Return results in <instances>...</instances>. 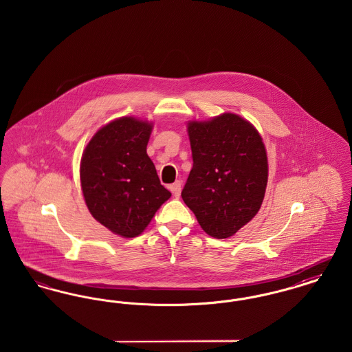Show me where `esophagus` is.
Masks as SVG:
<instances>
[{"label":"esophagus","instance_id":"obj_1","mask_svg":"<svg viewBox=\"0 0 352 352\" xmlns=\"http://www.w3.org/2000/svg\"><path fill=\"white\" fill-rule=\"evenodd\" d=\"M181 188H182V184L179 181H177V182H174V184L170 186V191L173 192V195L175 197V198H179L181 197Z\"/></svg>","mask_w":352,"mask_h":352}]
</instances>
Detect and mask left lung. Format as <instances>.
I'll return each instance as SVG.
<instances>
[{
  "label": "left lung",
  "instance_id": "left-lung-1",
  "mask_svg": "<svg viewBox=\"0 0 352 352\" xmlns=\"http://www.w3.org/2000/svg\"><path fill=\"white\" fill-rule=\"evenodd\" d=\"M187 132L194 164L182 199L206 234L230 237L254 218L264 201L268 158L263 138L234 113L190 121Z\"/></svg>",
  "mask_w": 352,
  "mask_h": 352
}]
</instances>
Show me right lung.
I'll return each instance as SVG.
<instances>
[{"instance_id":"1","label":"right lung","mask_w":352,"mask_h":352,"mask_svg":"<svg viewBox=\"0 0 352 352\" xmlns=\"http://www.w3.org/2000/svg\"><path fill=\"white\" fill-rule=\"evenodd\" d=\"M151 129L149 121L116 118L94 134L83 151L85 204L94 218L122 237L142 234L171 197L146 153Z\"/></svg>"}]
</instances>
